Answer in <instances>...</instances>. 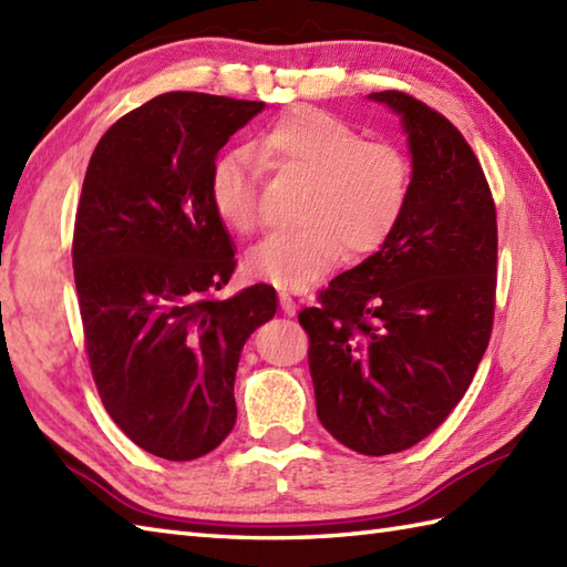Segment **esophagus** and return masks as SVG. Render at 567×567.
<instances>
[{
	"mask_svg": "<svg viewBox=\"0 0 567 567\" xmlns=\"http://www.w3.org/2000/svg\"><path fill=\"white\" fill-rule=\"evenodd\" d=\"M280 309H282L287 316H295V313H297V301L292 299V295L280 292Z\"/></svg>",
	"mask_w": 567,
	"mask_h": 567,
	"instance_id": "obj_1",
	"label": "esophagus"
}]
</instances>
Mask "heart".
<instances>
[{
  "label": "heart",
  "instance_id": "b5f03b06",
  "mask_svg": "<svg viewBox=\"0 0 567 567\" xmlns=\"http://www.w3.org/2000/svg\"><path fill=\"white\" fill-rule=\"evenodd\" d=\"M258 159L282 174L307 178L299 229L272 231L246 256V272L280 289H307L333 268L340 254L367 256L396 229L411 197V162L389 142H364L340 117L297 105L254 140ZM260 166L251 150L215 156L207 195L229 229L246 234L258 221Z\"/></svg>",
  "mask_w": 567,
  "mask_h": 567
}]
</instances>
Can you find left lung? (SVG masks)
I'll list each match as a JSON object with an SVG mask.
<instances>
[{"mask_svg":"<svg viewBox=\"0 0 567 567\" xmlns=\"http://www.w3.org/2000/svg\"><path fill=\"white\" fill-rule=\"evenodd\" d=\"M367 99L401 117L411 197L379 251L333 278L299 323L321 425L384 456L437 430L478 370L493 331L497 221L476 154L444 115L401 91Z\"/></svg>","mask_w":567,"mask_h":567,"instance_id":"obj_1","label":"left lung"}]
</instances>
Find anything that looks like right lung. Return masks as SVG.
I'll return each mask as SVG.
<instances>
[{"instance_id": "1", "label": "right lung", "mask_w": 567, "mask_h": 567, "mask_svg": "<svg viewBox=\"0 0 567 567\" xmlns=\"http://www.w3.org/2000/svg\"><path fill=\"white\" fill-rule=\"evenodd\" d=\"M262 109L168 91L99 140L84 176L72 260L91 372L113 423L168 462L205 456L231 432L241 350L278 311L270 285L209 297L236 260L207 174Z\"/></svg>"}]
</instances>
